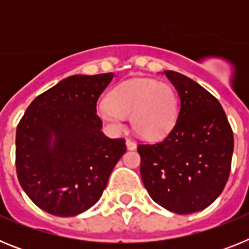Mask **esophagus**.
Masks as SVG:
<instances>
[{
	"label": "esophagus",
	"instance_id": "obj_1",
	"mask_svg": "<svg viewBox=\"0 0 249 249\" xmlns=\"http://www.w3.org/2000/svg\"><path fill=\"white\" fill-rule=\"evenodd\" d=\"M126 146H127V149H129V151H133V149L137 148V144L131 140H126Z\"/></svg>",
	"mask_w": 249,
	"mask_h": 249
}]
</instances>
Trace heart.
I'll return each mask as SVG.
<instances>
[{
	"label": "heart",
	"mask_w": 249,
	"mask_h": 249,
	"mask_svg": "<svg viewBox=\"0 0 249 249\" xmlns=\"http://www.w3.org/2000/svg\"><path fill=\"white\" fill-rule=\"evenodd\" d=\"M100 120L114 133L124 129V118L144 140H160L176 126L178 96L167 82L149 78L124 81L109 91L107 103L98 106Z\"/></svg>",
	"instance_id": "obj_1"
}]
</instances>
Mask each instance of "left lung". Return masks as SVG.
Wrapping results in <instances>:
<instances>
[{"label":"left lung","mask_w":249,"mask_h":249,"mask_svg":"<svg viewBox=\"0 0 249 249\" xmlns=\"http://www.w3.org/2000/svg\"><path fill=\"white\" fill-rule=\"evenodd\" d=\"M163 73L177 89L179 112L163 141L137 147L141 177L156 203L190 214L212 204L227 183L233 132L214 96L184 74Z\"/></svg>","instance_id":"obj_1"}]
</instances>
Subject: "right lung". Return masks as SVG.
Segmentation results:
<instances>
[{"label":"right lung","mask_w":249,"mask_h":249,"mask_svg":"<svg viewBox=\"0 0 249 249\" xmlns=\"http://www.w3.org/2000/svg\"><path fill=\"white\" fill-rule=\"evenodd\" d=\"M114 73L73 74L35 98L16 131L17 177L45 212L73 217L97 203L126 152L101 131L97 101Z\"/></svg>","instance_id":"right-lung-1"}]
</instances>
